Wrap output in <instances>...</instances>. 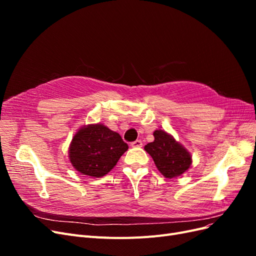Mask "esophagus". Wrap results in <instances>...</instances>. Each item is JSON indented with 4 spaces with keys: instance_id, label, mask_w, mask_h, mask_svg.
<instances>
[{
    "instance_id": "obj_1",
    "label": "esophagus",
    "mask_w": 256,
    "mask_h": 256,
    "mask_svg": "<svg viewBox=\"0 0 256 256\" xmlns=\"http://www.w3.org/2000/svg\"><path fill=\"white\" fill-rule=\"evenodd\" d=\"M142 145H143V143L141 140H136L134 142H131V146L132 147H141Z\"/></svg>"
}]
</instances>
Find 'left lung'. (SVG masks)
<instances>
[{
	"label": "left lung",
	"instance_id": "left-lung-1",
	"mask_svg": "<svg viewBox=\"0 0 256 256\" xmlns=\"http://www.w3.org/2000/svg\"><path fill=\"white\" fill-rule=\"evenodd\" d=\"M154 140L145 145L160 173L166 178H173L184 173L191 166V156L182 145L174 140L166 131L156 130Z\"/></svg>",
	"mask_w": 256,
	"mask_h": 256
}]
</instances>
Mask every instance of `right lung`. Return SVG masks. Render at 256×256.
I'll return each mask as SVG.
<instances>
[{
    "mask_svg": "<svg viewBox=\"0 0 256 256\" xmlns=\"http://www.w3.org/2000/svg\"><path fill=\"white\" fill-rule=\"evenodd\" d=\"M127 150V143L118 132L96 124L83 127L76 134L69 148V159L83 175L102 177Z\"/></svg>",
    "mask_w": 256,
    "mask_h": 256,
    "instance_id": "1",
    "label": "right lung"
}]
</instances>
